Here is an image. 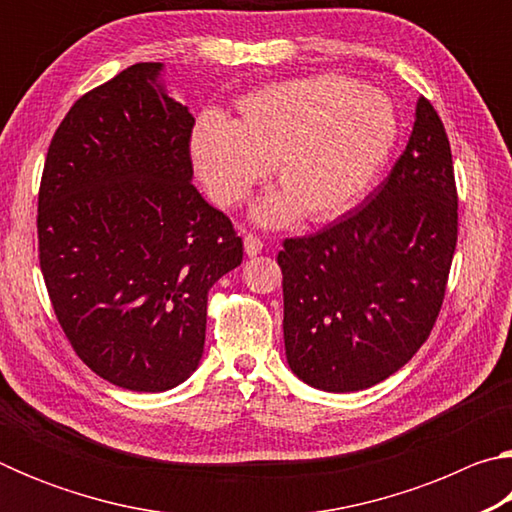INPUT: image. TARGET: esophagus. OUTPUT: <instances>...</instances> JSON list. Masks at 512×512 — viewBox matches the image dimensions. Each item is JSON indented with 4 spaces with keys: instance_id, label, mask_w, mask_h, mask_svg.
<instances>
[{
    "instance_id": "1",
    "label": "esophagus",
    "mask_w": 512,
    "mask_h": 512,
    "mask_svg": "<svg viewBox=\"0 0 512 512\" xmlns=\"http://www.w3.org/2000/svg\"><path fill=\"white\" fill-rule=\"evenodd\" d=\"M244 248H246V255L248 257H257L264 250V241L259 239V237H255V235H246L244 237Z\"/></svg>"
}]
</instances>
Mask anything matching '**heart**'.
I'll return each mask as SVG.
<instances>
[{
  "instance_id": "heart-1",
  "label": "heart",
  "mask_w": 512,
  "mask_h": 512,
  "mask_svg": "<svg viewBox=\"0 0 512 512\" xmlns=\"http://www.w3.org/2000/svg\"><path fill=\"white\" fill-rule=\"evenodd\" d=\"M400 121L384 92L350 76L314 74L264 85L237 101V119L198 117L189 151L216 203L244 201L273 164L282 189L255 205L262 225L302 212L329 221L348 212L384 169Z\"/></svg>"
}]
</instances>
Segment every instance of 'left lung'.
I'll list each match as a JSON object with an SVG mask.
<instances>
[{
  "mask_svg": "<svg viewBox=\"0 0 512 512\" xmlns=\"http://www.w3.org/2000/svg\"><path fill=\"white\" fill-rule=\"evenodd\" d=\"M458 239V194L443 121L420 97L388 178L316 235L284 239V348L305 384L363 391L429 339Z\"/></svg>",
  "mask_w": 512,
  "mask_h": 512,
  "instance_id": "left-lung-1",
  "label": "left lung"
}]
</instances>
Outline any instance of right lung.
<instances>
[{
	"label": "right lung",
	"mask_w": 512,
	"mask_h": 512,
	"mask_svg": "<svg viewBox=\"0 0 512 512\" xmlns=\"http://www.w3.org/2000/svg\"><path fill=\"white\" fill-rule=\"evenodd\" d=\"M137 63L74 103L51 137L38 253L51 307L92 372L162 393L198 368L207 291L244 259L192 185L194 117Z\"/></svg>",
	"instance_id": "right-lung-1"
}]
</instances>
